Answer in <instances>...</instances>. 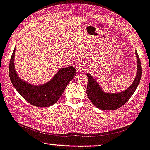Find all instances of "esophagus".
<instances>
[{
  "instance_id": "34e87169",
  "label": "esophagus",
  "mask_w": 150,
  "mask_h": 150,
  "mask_svg": "<svg viewBox=\"0 0 150 150\" xmlns=\"http://www.w3.org/2000/svg\"><path fill=\"white\" fill-rule=\"evenodd\" d=\"M85 67H86L85 64L83 62H77L76 64V65H75V68H76V70L77 72L82 71L83 70L85 69Z\"/></svg>"
}]
</instances>
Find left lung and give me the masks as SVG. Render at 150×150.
<instances>
[{"mask_svg":"<svg viewBox=\"0 0 150 150\" xmlns=\"http://www.w3.org/2000/svg\"><path fill=\"white\" fill-rule=\"evenodd\" d=\"M135 53L137 62V75L132 83L122 92L115 93L104 92L92 74L86 73L88 77L86 93L89 99L95 107L103 110H115L124 105L132 96L140 83L141 77V60L137 51Z\"/></svg>","mask_w":150,"mask_h":150,"instance_id":"left-lung-1","label":"left lung"}]
</instances>
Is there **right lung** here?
<instances>
[{
	"mask_svg": "<svg viewBox=\"0 0 150 150\" xmlns=\"http://www.w3.org/2000/svg\"><path fill=\"white\" fill-rule=\"evenodd\" d=\"M14 48L9 62V77L20 95L30 104L37 107H49L55 104L72 79L76 75L73 67L61 68L53 78L42 85H33L22 80L16 71Z\"/></svg>",
	"mask_w": 150,
	"mask_h": 150,
	"instance_id": "obj_1",
	"label": "right lung"
}]
</instances>
